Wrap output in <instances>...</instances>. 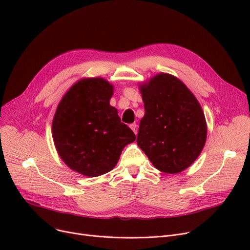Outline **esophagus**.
<instances>
[{"instance_id":"1","label":"esophagus","mask_w":250,"mask_h":250,"mask_svg":"<svg viewBox=\"0 0 250 250\" xmlns=\"http://www.w3.org/2000/svg\"><path fill=\"white\" fill-rule=\"evenodd\" d=\"M129 127L132 128V130L135 133V135H137V133H138V125H137V124L129 125Z\"/></svg>"}]
</instances>
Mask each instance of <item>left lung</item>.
<instances>
[{
  "mask_svg": "<svg viewBox=\"0 0 250 250\" xmlns=\"http://www.w3.org/2000/svg\"><path fill=\"white\" fill-rule=\"evenodd\" d=\"M145 115L138 146L155 168L176 174L188 168L204 149L207 122L192 92L178 78L159 73L139 85Z\"/></svg>",
  "mask_w": 250,
  "mask_h": 250,
  "instance_id": "left-lung-1",
  "label": "left lung"
}]
</instances>
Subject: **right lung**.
I'll return each instance as SVG.
<instances>
[{
  "mask_svg": "<svg viewBox=\"0 0 250 250\" xmlns=\"http://www.w3.org/2000/svg\"><path fill=\"white\" fill-rule=\"evenodd\" d=\"M113 85L103 78L77 81L60 101L51 134L63 163L84 176L109 172L136 136L109 104Z\"/></svg>",
  "mask_w": 250,
  "mask_h": 250,
  "instance_id": "right-lung-1",
  "label": "right lung"
}]
</instances>
